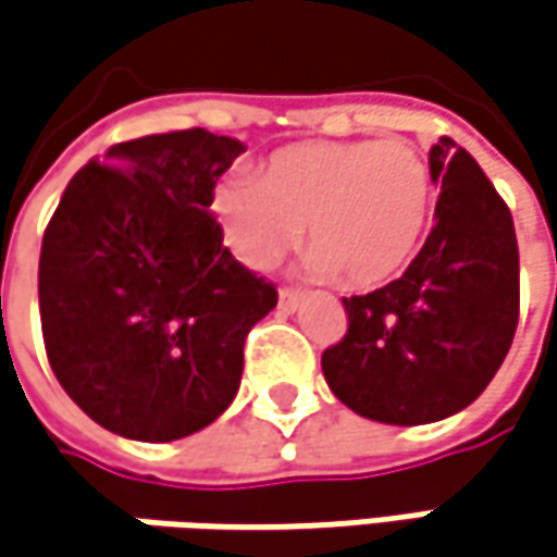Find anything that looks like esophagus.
Instances as JSON below:
<instances>
[{
    "label": "esophagus",
    "instance_id": "esophagus-1",
    "mask_svg": "<svg viewBox=\"0 0 557 557\" xmlns=\"http://www.w3.org/2000/svg\"><path fill=\"white\" fill-rule=\"evenodd\" d=\"M302 302H306V296L299 289H286V286L280 289V309L283 311H296Z\"/></svg>",
    "mask_w": 557,
    "mask_h": 557
}]
</instances>
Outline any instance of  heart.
<instances>
[{
    "instance_id": "b5f03b06",
    "label": "heart",
    "mask_w": 557,
    "mask_h": 557,
    "mask_svg": "<svg viewBox=\"0 0 557 557\" xmlns=\"http://www.w3.org/2000/svg\"><path fill=\"white\" fill-rule=\"evenodd\" d=\"M432 208V166L400 138L293 145L271 153L258 176L223 180L211 198L223 243L246 268H274L302 233L306 274L352 289L407 271Z\"/></svg>"
}]
</instances>
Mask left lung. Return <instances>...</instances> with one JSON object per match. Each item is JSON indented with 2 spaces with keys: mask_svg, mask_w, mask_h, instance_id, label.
Segmentation results:
<instances>
[{
  "mask_svg": "<svg viewBox=\"0 0 557 557\" xmlns=\"http://www.w3.org/2000/svg\"><path fill=\"white\" fill-rule=\"evenodd\" d=\"M442 188L435 226L404 277L344 299V341L324 349L334 397L387 425L438 422L488 387L520 314L510 211L473 157L442 138L429 150Z\"/></svg>",
  "mask_w": 557,
  "mask_h": 557,
  "instance_id": "left-lung-1",
  "label": "left lung"
}]
</instances>
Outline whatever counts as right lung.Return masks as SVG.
<instances>
[{
    "label": "right lung",
    "mask_w": 557,
    "mask_h": 557,
    "mask_svg": "<svg viewBox=\"0 0 557 557\" xmlns=\"http://www.w3.org/2000/svg\"><path fill=\"white\" fill-rule=\"evenodd\" d=\"M243 141L185 128L122 141L75 173L40 248V324L59 384L103 429L176 442L243 381L248 331L277 306L208 213Z\"/></svg>",
    "instance_id": "1"
}]
</instances>
